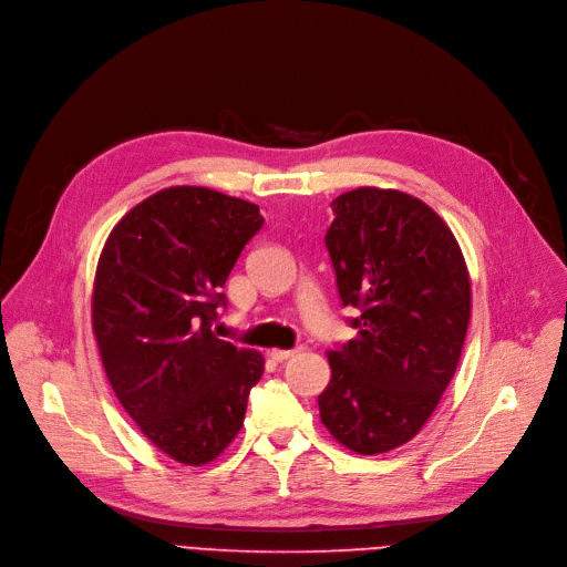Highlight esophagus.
I'll return each mask as SVG.
<instances>
[{
    "instance_id": "esophagus-1",
    "label": "esophagus",
    "mask_w": 567,
    "mask_h": 567,
    "mask_svg": "<svg viewBox=\"0 0 567 567\" xmlns=\"http://www.w3.org/2000/svg\"><path fill=\"white\" fill-rule=\"evenodd\" d=\"M302 352V348H292V350H272L270 354H272V359L275 361H286V359H292L295 354H299Z\"/></svg>"
}]
</instances>
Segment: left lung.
I'll return each instance as SVG.
<instances>
[{"instance_id": "1", "label": "left lung", "mask_w": 567, "mask_h": 567, "mask_svg": "<svg viewBox=\"0 0 567 567\" xmlns=\"http://www.w3.org/2000/svg\"><path fill=\"white\" fill-rule=\"evenodd\" d=\"M324 245L357 339L329 352L320 419L346 449L410 442L435 412L472 313L467 265L444 219L419 198L359 187L331 202Z\"/></svg>"}]
</instances>
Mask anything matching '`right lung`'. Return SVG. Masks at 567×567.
Listing matches in <instances>:
<instances>
[{"label": "right lung", "mask_w": 567, "mask_h": 567, "mask_svg": "<svg viewBox=\"0 0 567 567\" xmlns=\"http://www.w3.org/2000/svg\"><path fill=\"white\" fill-rule=\"evenodd\" d=\"M258 206L208 187H169L110 233L93 286V334L130 419L169 457L215 460L238 435L262 357L217 339L210 322Z\"/></svg>", "instance_id": "obj_1"}]
</instances>
